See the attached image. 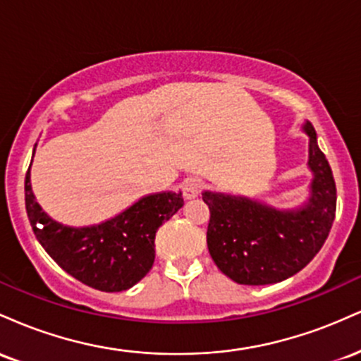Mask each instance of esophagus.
<instances>
[{"instance_id":"obj_1","label":"esophagus","mask_w":361,"mask_h":361,"mask_svg":"<svg viewBox=\"0 0 361 361\" xmlns=\"http://www.w3.org/2000/svg\"><path fill=\"white\" fill-rule=\"evenodd\" d=\"M202 190H204V181L200 180V178H188V180L185 181L183 185V195L186 200H192V198H197L198 195L202 193Z\"/></svg>"}]
</instances>
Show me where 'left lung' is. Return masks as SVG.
I'll list each match as a JSON object with an SVG mask.
<instances>
[{"label": "left lung", "instance_id": "left-lung-1", "mask_svg": "<svg viewBox=\"0 0 361 361\" xmlns=\"http://www.w3.org/2000/svg\"><path fill=\"white\" fill-rule=\"evenodd\" d=\"M309 197L293 209H276L244 195L205 190L210 209L209 252L224 275L241 285L279 283L307 267L327 239L336 214V185L317 134L305 120Z\"/></svg>", "mask_w": 361, "mask_h": 361}]
</instances>
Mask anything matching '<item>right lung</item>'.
Masks as SVG:
<instances>
[{
	"mask_svg": "<svg viewBox=\"0 0 361 361\" xmlns=\"http://www.w3.org/2000/svg\"><path fill=\"white\" fill-rule=\"evenodd\" d=\"M183 204L181 192L149 193L100 224L64 226L35 200L30 168L25 176V205L37 241L62 270L102 292H122L147 275L154 263L157 229Z\"/></svg>",
	"mask_w": 361,
	"mask_h": 361,
	"instance_id": "obj_1",
	"label": "right lung"
}]
</instances>
